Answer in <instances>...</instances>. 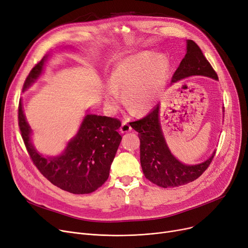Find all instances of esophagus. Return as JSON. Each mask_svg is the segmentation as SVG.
Returning <instances> with one entry per match:
<instances>
[{
    "label": "esophagus",
    "mask_w": 248,
    "mask_h": 248,
    "mask_svg": "<svg viewBox=\"0 0 248 248\" xmlns=\"http://www.w3.org/2000/svg\"><path fill=\"white\" fill-rule=\"evenodd\" d=\"M130 131H132L131 124H128L127 121H124L123 124H122V126H121V132L122 133H127V132H130Z\"/></svg>",
    "instance_id": "esophagus-1"
}]
</instances>
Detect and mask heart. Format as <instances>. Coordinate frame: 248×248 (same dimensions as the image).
<instances>
[{"mask_svg": "<svg viewBox=\"0 0 248 248\" xmlns=\"http://www.w3.org/2000/svg\"><path fill=\"white\" fill-rule=\"evenodd\" d=\"M168 61L152 51H142L123 60L113 70L111 82L104 90L105 104L116 109L121 104V90L126 105L142 113L152 108L163 90Z\"/></svg>", "mask_w": 248, "mask_h": 248, "instance_id": "1", "label": "heart"}]
</instances>
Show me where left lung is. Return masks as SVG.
Segmentation results:
<instances>
[{"mask_svg":"<svg viewBox=\"0 0 248 248\" xmlns=\"http://www.w3.org/2000/svg\"><path fill=\"white\" fill-rule=\"evenodd\" d=\"M190 76H204L218 80L217 73L193 40H187L186 53L172 76L171 83ZM159 108L160 105L157 104L142 120L131 124L134 130L139 133L141 142L140 160L144 175L154 185L164 188L186 185L199 178L207 170L216 152L204 162L197 165L181 163L167 147L160 125Z\"/></svg>","mask_w":248,"mask_h":248,"instance_id":"1","label":"left lung"}]
</instances>
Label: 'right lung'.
Here are the masks:
<instances>
[{
  "label": "right lung",
  "instance_id": "right-lung-1",
  "mask_svg": "<svg viewBox=\"0 0 248 248\" xmlns=\"http://www.w3.org/2000/svg\"><path fill=\"white\" fill-rule=\"evenodd\" d=\"M46 59L47 56L32 68L23 90L39 77ZM18 124L32 162L53 186L75 195H84L95 191L108 178L110 165L122 141V136L117 133L122 123L117 118L87 114L64 152L56 157L41 156L32 145L31 128L26 122L21 100Z\"/></svg>",
  "mask_w": 248,
  "mask_h": 248
}]
</instances>
